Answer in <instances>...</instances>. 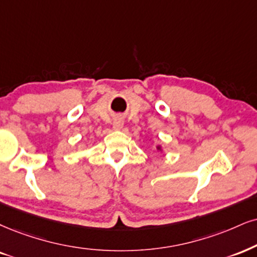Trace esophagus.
I'll list each match as a JSON object with an SVG mask.
<instances>
[{
	"label": "esophagus",
	"mask_w": 257,
	"mask_h": 257,
	"mask_svg": "<svg viewBox=\"0 0 257 257\" xmlns=\"http://www.w3.org/2000/svg\"><path fill=\"white\" fill-rule=\"evenodd\" d=\"M122 123H123V121H122L121 118H116L115 120H114V122H113V127L115 128V130L121 128L122 127Z\"/></svg>",
	"instance_id": "1"
}]
</instances>
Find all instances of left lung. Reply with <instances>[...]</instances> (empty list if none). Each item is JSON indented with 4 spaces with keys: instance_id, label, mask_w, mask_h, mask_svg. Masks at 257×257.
Masks as SVG:
<instances>
[{
    "instance_id": "left-lung-1",
    "label": "left lung",
    "mask_w": 257,
    "mask_h": 257,
    "mask_svg": "<svg viewBox=\"0 0 257 257\" xmlns=\"http://www.w3.org/2000/svg\"><path fill=\"white\" fill-rule=\"evenodd\" d=\"M157 149H160V148H157Z\"/></svg>"
}]
</instances>
